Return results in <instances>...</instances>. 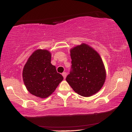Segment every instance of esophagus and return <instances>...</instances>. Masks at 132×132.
<instances>
[{
	"label": "esophagus",
	"instance_id": "1",
	"mask_svg": "<svg viewBox=\"0 0 132 132\" xmlns=\"http://www.w3.org/2000/svg\"><path fill=\"white\" fill-rule=\"evenodd\" d=\"M62 76H63V78L65 79L66 77V76H67V73L66 72H63V73H62Z\"/></svg>",
	"mask_w": 132,
	"mask_h": 132
}]
</instances>
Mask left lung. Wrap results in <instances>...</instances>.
Returning a JSON list of instances; mask_svg holds the SVG:
<instances>
[{
	"label": "left lung",
	"mask_w": 132,
	"mask_h": 132,
	"mask_svg": "<svg viewBox=\"0 0 132 132\" xmlns=\"http://www.w3.org/2000/svg\"><path fill=\"white\" fill-rule=\"evenodd\" d=\"M71 68L66 80L73 89L82 96L99 92L106 80V72L101 57L86 44L70 50Z\"/></svg>",
	"instance_id": "8db88e82"
}]
</instances>
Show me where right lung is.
Here are the masks:
<instances>
[{
	"instance_id": "add662e5",
	"label": "right lung",
	"mask_w": 132,
	"mask_h": 132,
	"mask_svg": "<svg viewBox=\"0 0 132 132\" xmlns=\"http://www.w3.org/2000/svg\"><path fill=\"white\" fill-rule=\"evenodd\" d=\"M51 54L47 50H37L29 58L23 69V80L31 94L47 98L63 80L51 63Z\"/></svg>"
}]
</instances>
